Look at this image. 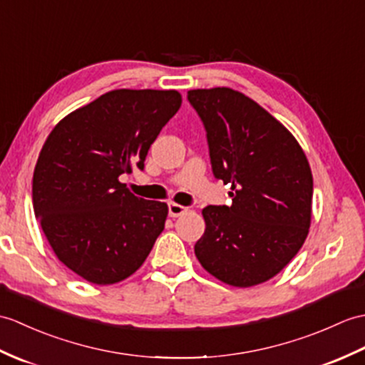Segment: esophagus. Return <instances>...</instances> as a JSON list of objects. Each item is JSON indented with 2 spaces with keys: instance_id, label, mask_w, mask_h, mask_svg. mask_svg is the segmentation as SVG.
Returning <instances> with one entry per match:
<instances>
[{
  "instance_id": "obj_1",
  "label": "esophagus",
  "mask_w": 365,
  "mask_h": 365,
  "mask_svg": "<svg viewBox=\"0 0 365 365\" xmlns=\"http://www.w3.org/2000/svg\"><path fill=\"white\" fill-rule=\"evenodd\" d=\"M168 208H169V216L171 217H179V216H182L186 210V207H183V205H179V203H175V202H171L168 205Z\"/></svg>"
}]
</instances>
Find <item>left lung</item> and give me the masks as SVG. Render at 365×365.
Here are the masks:
<instances>
[{
  "label": "left lung",
  "mask_w": 365,
  "mask_h": 365,
  "mask_svg": "<svg viewBox=\"0 0 365 365\" xmlns=\"http://www.w3.org/2000/svg\"><path fill=\"white\" fill-rule=\"evenodd\" d=\"M207 130L216 179L232 205L202 210L205 233L194 253L208 274L235 287L267 282L307 240L312 174L294 135L244 93L228 87L188 91Z\"/></svg>",
  "instance_id": "obj_1"
}]
</instances>
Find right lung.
<instances>
[{
  "mask_svg": "<svg viewBox=\"0 0 365 365\" xmlns=\"http://www.w3.org/2000/svg\"><path fill=\"white\" fill-rule=\"evenodd\" d=\"M180 106L177 90H112L48 135L34 169V213L56 257L87 282L130 277L163 232L166 203L133 196L120 175L144 168Z\"/></svg>",
  "mask_w": 365,
  "mask_h": 365,
  "instance_id": "obj_1",
  "label": "right lung"
}]
</instances>
